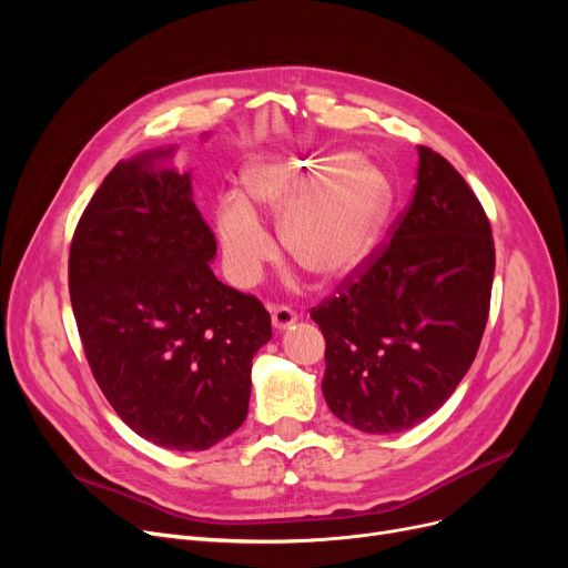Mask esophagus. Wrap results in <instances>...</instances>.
Returning a JSON list of instances; mask_svg holds the SVG:
<instances>
[{"instance_id": "obj_1", "label": "esophagus", "mask_w": 568, "mask_h": 568, "mask_svg": "<svg viewBox=\"0 0 568 568\" xmlns=\"http://www.w3.org/2000/svg\"><path fill=\"white\" fill-rule=\"evenodd\" d=\"M268 313H272V324L276 329H287L290 324L296 322V313L290 306H276V304H268Z\"/></svg>"}]
</instances>
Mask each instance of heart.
<instances>
[{"mask_svg": "<svg viewBox=\"0 0 568 568\" xmlns=\"http://www.w3.org/2000/svg\"><path fill=\"white\" fill-rule=\"evenodd\" d=\"M392 184L371 161L349 154H317L283 165H255L244 176V197L216 204L227 276L251 287L274 257V239L255 212L281 221L285 255L322 281L349 276L371 255L389 216Z\"/></svg>", "mask_w": 568, "mask_h": 568, "instance_id": "heart-1", "label": "heart"}]
</instances>
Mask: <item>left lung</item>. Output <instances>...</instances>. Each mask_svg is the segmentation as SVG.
Masks as SVG:
<instances>
[{
    "label": "left lung",
    "mask_w": 568,
    "mask_h": 568,
    "mask_svg": "<svg viewBox=\"0 0 568 568\" xmlns=\"http://www.w3.org/2000/svg\"><path fill=\"white\" fill-rule=\"evenodd\" d=\"M389 236L311 308L326 343V405L373 435L407 430L449 400L479 352L495 274L479 197L424 144Z\"/></svg>",
    "instance_id": "8db88e82"
}]
</instances>
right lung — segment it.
<instances>
[{"mask_svg": "<svg viewBox=\"0 0 568 568\" xmlns=\"http://www.w3.org/2000/svg\"><path fill=\"white\" fill-rule=\"evenodd\" d=\"M170 152L119 161L103 179L73 232L69 290L87 364L119 419L165 449L202 452L244 424L272 317L214 276L216 236L191 176L154 168Z\"/></svg>", "mask_w": 568, "mask_h": 568, "instance_id": "obj_1", "label": "right lung"}]
</instances>
